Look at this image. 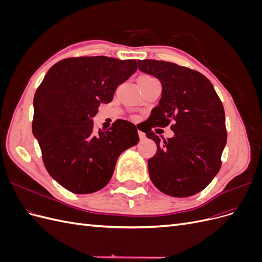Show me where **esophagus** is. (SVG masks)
<instances>
[{
	"instance_id": "obj_1",
	"label": "esophagus",
	"mask_w": 262,
	"mask_h": 262,
	"mask_svg": "<svg viewBox=\"0 0 262 262\" xmlns=\"http://www.w3.org/2000/svg\"><path fill=\"white\" fill-rule=\"evenodd\" d=\"M138 134H139V138H140V140H144V139H145V133H144V132L138 131Z\"/></svg>"
}]
</instances>
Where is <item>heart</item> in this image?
<instances>
[{
    "label": "heart",
    "instance_id": "1",
    "mask_svg": "<svg viewBox=\"0 0 262 262\" xmlns=\"http://www.w3.org/2000/svg\"><path fill=\"white\" fill-rule=\"evenodd\" d=\"M140 77L145 78V80H154V78H153L152 76H149V75H142V76H140Z\"/></svg>",
    "mask_w": 262,
    "mask_h": 262
}]
</instances>
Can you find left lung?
Segmentation results:
<instances>
[{
  "label": "left lung",
  "mask_w": 262,
  "mask_h": 262,
  "mask_svg": "<svg viewBox=\"0 0 262 262\" xmlns=\"http://www.w3.org/2000/svg\"><path fill=\"white\" fill-rule=\"evenodd\" d=\"M138 63L140 71L158 78L163 87L143 131L157 145L156 154L147 161L149 178L165 194L193 195L221 168L227 138L223 104L212 83L198 71L166 61ZM167 125L176 136L162 142L152 129Z\"/></svg>",
  "instance_id": "left-lung-1"
}]
</instances>
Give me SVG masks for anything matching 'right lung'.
<instances>
[{
	"label": "right lung",
	"instance_id": "right-lung-1",
	"mask_svg": "<svg viewBox=\"0 0 262 262\" xmlns=\"http://www.w3.org/2000/svg\"><path fill=\"white\" fill-rule=\"evenodd\" d=\"M138 69L137 60L104 55L61 60L47 72L34 97L33 133L49 175L69 191L87 194L104 188L119 155L138 144V129L117 120L94 132L100 104Z\"/></svg>",
	"mask_w": 262,
	"mask_h": 262
}]
</instances>
